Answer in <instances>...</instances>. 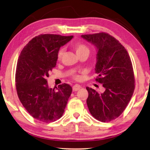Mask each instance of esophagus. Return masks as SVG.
Masks as SVG:
<instances>
[{
	"mask_svg": "<svg viewBox=\"0 0 150 150\" xmlns=\"http://www.w3.org/2000/svg\"><path fill=\"white\" fill-rule=\"evenodd\" d=\"M81 87L80 85H75L73 86V91H78V90H79Z\"/></svg>",
	"mask_w": 150,
	"mask_h": 150,
	"instance_id": "esophagus-1",
	"label": "esophagus"
}]
</instances>
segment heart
Returning a JSON list of instances; mask_svg holds the SVG:
<instances>
[{
  "label": "heart",
  "instance_id": "obj_1",
  "mask_svg": "<svg viewBox=\"0 0 150 150\" xmlns=\"http://www.w3.org/2000/svg\"><path fill=\"white\" fill-rule=\"evenodd\" d=\"M73 48L75 51L76 54H77V55L84 52H87L88 54V52H89V50H88V48L86 46L85 44H81V43H75V44H73ZM63 55V50L60 49L59 51H58L57 54V59L60 60L62 59ZM73 78L75 80H79L80 79V76L77 74H73Z\"/></svg>",
  "mask_w": 150,
  "mask_h": 150
}]
</instances>
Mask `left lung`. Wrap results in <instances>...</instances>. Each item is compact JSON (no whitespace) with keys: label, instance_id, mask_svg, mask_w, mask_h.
Returning <instances> with one entry per match:
<instances>
[{"label":"left lung","instance_id":"8db88e82","mask_svg":"<svg viewBox=\"0 0 150 150\" xmlns=\"http://www.w3.org/2000/svg\"><path fill=\"white\" fill-rule=\"evenodd\" d=\"M97 48L96 82L103 93L87 87V104L94 118L103 122L118 118L130 102L135 88V78L130 57L118 40L105 32L82 35Z\"/></svg>","mask_w":150,"mask_h":150}]
</instances>
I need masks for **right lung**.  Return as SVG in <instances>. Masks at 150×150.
Returning a JSON list of instances; mask_svg holds the SVG:
<instances>
[{"instance_id":"obj_1","label":"right lung","mask_w":150,"mask_h":150,"mask_svg":"<svg viewBox=\"0 0 150 150\" xmlns=\"http://www.w3.org/2000/svg\"><path fill=\"white\" fill-rule=\"evenodd\" d=\"M73 37L40 34L25 45L18 60L15 75L18 96L28 112L43 122L62 117L71 94L69 85L49 88L46 79L56 65L60 47Z\"/></svg>"}]
</instances>
